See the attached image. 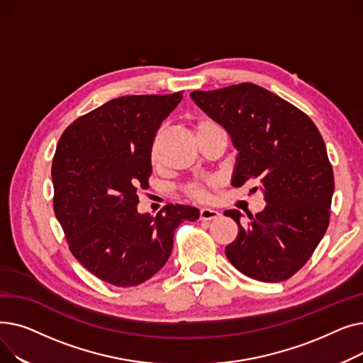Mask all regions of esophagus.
I'll return each mask as SVG.
<instances>
[{"label": "esophagus", "mask_w": 363, "mask_h": 363, "mask_svg": "<svg viewBox=\"0 0 363 363\" xmlns=\"http://www.w3.org/2000/svg\"><path fill=\"white\" fill-rule=\"evenodd\" d=\"M219 212L215 211V208H200V220H212V219H216L219 218Z\"/></svg>", "instance_id": "esophagus-1"}]
</instances>
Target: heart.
<instances>
[{"label": "heart", "instance_id": "b5f03b06", "mask_svg": "<svg viewBox=\"0 0 363 363\" xmlns=\"http://www.w3.org/2000/svg\"><path fill=\"white\" fill-rule=\"evenodd\" d=\"M213 126H219V125L212 119L204 118L196 123V132L199 133L200 130H204L207 128H213ZM152 159H156V145L152 147ZM213 185H216V179L206 182V185L204 184H193L188 186V194L194 199H204L206 197V186H213Z\"/></svg>", "mask_w": 363, "mask_h": 363}]
</instances>
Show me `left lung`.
<instances>
[{
    "label": "left lung",
    "instance_id": "8db88e82",
    "mask_svg": "<svg viewBox=\"0 0 363 363\" xmlns=\"http://www.w3.org/2000/svg\"><path fill=\"white\" fill-rule=\"evenodd\" d=\"M194 103L226 129L238 155L231 184L259 179L266 207L238 225L225 253L244 275L263 282L293 277L306 263L330 223L334 174L327 147L301 110L255 84L193 91Z\"/></svg>",
    "mask_w": 363,
    "mask_h": 363
}]
</instances>
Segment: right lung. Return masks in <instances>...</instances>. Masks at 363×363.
<instances>
[{
  "label": "right lung",
  "instance_id": "obj_1",
  "mask_svg": "<svg viewBox=\"0 0 363 363\" xmlns=\"http://www.w3.org/2000/svg\"><path fill=\"white\" fill-rule=\"evenodd\" d=\"M182 92L128 95L76 119L55 148L51 178L54 213L72 255L91 274L116 287H133L167 262L174 234L197 220L193 206L167 204L140 213L138 189L148 186L151 147Z\"/></svg>",
  "mask_w": 363,
  "mask_h": 363
}]
</instances>
